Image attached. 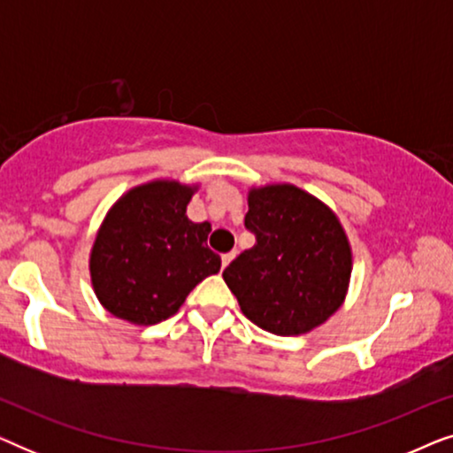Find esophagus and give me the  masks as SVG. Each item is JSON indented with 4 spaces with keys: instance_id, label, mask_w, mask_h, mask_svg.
<instances>
[{
    "instance_id": "1",
    "label": "esophagus",
    "mask_w": 453,
    "mask_h": 453,
    "mask_svg": "<svg viewBox=\"0 0 453 453\" xmlns=\"http://www.w3.org/2000/svg\"><path fill=\"white\" fill-rule=\"evenodd\" d=\"M234 256H237V251H231V253H225V256H222V270H225V268H226V265H228V264H231V262H233V259H234Z\"/></svg>"
}]
</instances>
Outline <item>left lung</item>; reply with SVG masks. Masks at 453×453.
<instances>
[{
    "label": "left lung",
    "mask_w": 453,
    "mask_h": 453,
    "mask_svg": "<svg viewBox=\"0 0 453 453\" xmlns=\"http://www.w3.org/2000/svg\"><path fill=\"white\" fill-rule=\"evenodd\" d=\"M245 226L256 245L222 272L241 311L276 336H301L338 311L352 250L330 206L290 183L251 188Z\"/></svg>",
    "instance_id": "1"
}]
</instances>
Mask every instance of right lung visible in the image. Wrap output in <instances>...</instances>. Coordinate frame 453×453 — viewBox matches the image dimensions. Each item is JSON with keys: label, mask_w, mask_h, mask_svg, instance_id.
Listing matches in <instances>:
<instances>
[{"label": "right lung", "mask_w": 453, "mask_h": 453, "mask_svg": "<svg viewBox=\"0 0 453 453\" xmlns=\"http://www.w3.org/2000/svg\"><path fill=\"white\" fill-rule=\"evenodd\" d=\"M197 185L154 179L109 208L90 250L96 299L115 318L154 326L179 311L196 284L219 274L220 256L206 245L210 222L188 219Z\"/></svg>", "instance_id": "right-lung-1"}]
</instances>
